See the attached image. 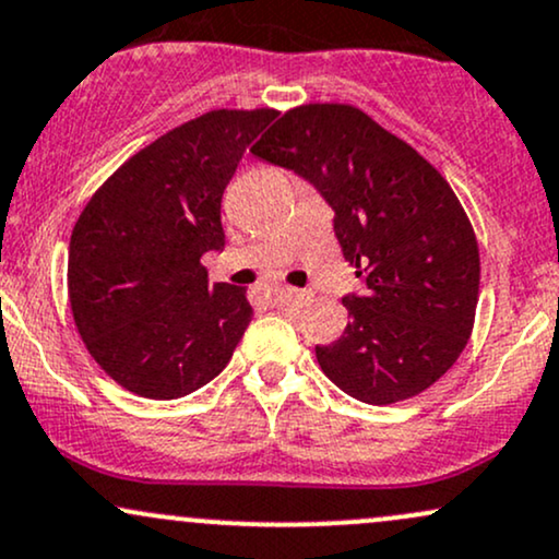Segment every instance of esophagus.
Returning a JSON list of instances; mask_svg holds the SVG:
<instances>
[{
  "label": "esophagus",
  "mask_w": 559,
  "mask_h": 559,
  "mask_svg": "<svg viewBox=\"0 0 559 559\" xmlns=\"http://www.w3.org/2000/svg\"><path fill=\"white\" fill-rule=\"evenodd\" d=\"M277 300L280 304H300V300H306V293L295 290V287H280Z\"/></svg>",
  "instance_id": "34e87169"
}]
</instances>
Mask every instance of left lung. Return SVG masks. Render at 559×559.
<instances>
[{
    "label": "left lung",
    "instance_id": "left-lung-1",
    "mask_svg": "<svg viewBox=\"0 0 559 559\" xmlns=\"http://www.w3.org/2000/svg\"><path fill=\"white\" fill-rule=\"evenodd\" d=\"M251 154L319 190L364 280V293L343 298V337L317 345L321 371L369 405L435 384L468 343L481 277L474 227L448 180L350 104L285 111Z\"/></svg>",
    "mask_w": 559,
    "mask_h": 559
}]
</instances>
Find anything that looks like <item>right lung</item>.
<instances>
[{
    "label": "right lung",
    "mask_w": 559,
    "mask_h": 559,
    "mask_svg": "<svg viewBox=\"0 0 559 559\" xmlns=\"http://www.w3.org/2000/svg\"><path fill=\"white\" fill-rule=\"evenodd\" d=\"M277 109H214L138 151L96 190L70 238L68 290L85 347L124 390L186 397L233 358L253 308L209 285L225 248L222 193Z\"/></svg>",
    "instance_id": "right-lung-1"
}]
</instances>
